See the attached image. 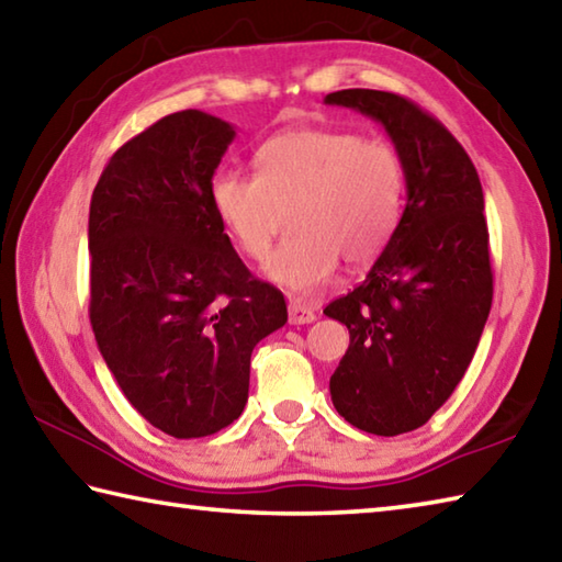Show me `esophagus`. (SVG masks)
<instances>
[{"label":"esophagus","mask_w":562,"mask_h":562,"mask_svg":"<svg viewBox=\"0 0 562 562\" xmlns=\"http://www.w3.org/2000/svg\"><path fill=\"white\" fill-rule=\"evenodd\" d=\"M289 321H291V325H308L315 321V311L299 301H291L289 303Z\"/></svg>","instance_id":"34e87169"}]
</instances>
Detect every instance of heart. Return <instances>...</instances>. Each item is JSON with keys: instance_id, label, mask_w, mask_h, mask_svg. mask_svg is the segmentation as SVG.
I'll use <instances>...</instances> for the list:
<instances>
[{"instance_id": "b5f03b06", "label": "heart", "mask_w": 562, "mask_h": 562, "mask_svg": "<svg viewBox=\"0 0 562 562\" xmlns=\"http://www.w3.org/2000/svg\"><path fill=\"white\" fill-rule=\"evenodd\" d=\"M257 178L217 173L215 215L251 261L269 257L285 213L293 237L267 277L308 295L333 279L340 259L364 269L394 237L404 213L406 171L394 146L340 130H291L254 154Z\"/></svg>"}]
</instances>
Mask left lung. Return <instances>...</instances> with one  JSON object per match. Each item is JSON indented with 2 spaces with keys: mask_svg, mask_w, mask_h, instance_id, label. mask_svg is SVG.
I'll return each instance as SVG.
<instances>
[{
  "mask_svg": "<svg viewBox=\"0 0 562 562\" xmlns=\"http://www.w3.org/2000/svg\"><path fill=\"white\" fill-rule=\"evenodd\" d=\"M325 104L384 126L406 171V207L367 279L325 308L349 330L330 376L337 413L374 436L416 430L468 372L492 308L477 168L436 116L394 92L337 90Z\"/></svg>",
  "mask_w": 562,
  "mask_h": 562,
  "instance_id": "left-lung-1",
  "label": "left lung"
}]
</instances>
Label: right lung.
I'll return each mask as SVG.
<instances>
[{
    "mask_svg": "<svg viewBox=\"0 0 562 562\" xmlns=\"http://www.w3.org/2000/svg\"><path fill=\"white\" fill-rule=\"evenodd\" d=\"M232 139L220 116L168 114L114 151L90 200L94 340L126 401L181 440L241 416L254 347L289 321L210 203Z\"/></svg>",
    "mask_w": 562,
    "mask_h": 562,
    "instance_id": "right-lung-1",
    "label": "right lung"
}]
</instances>
